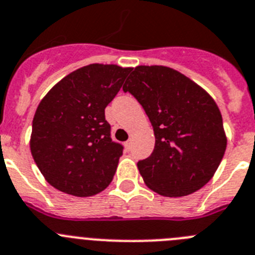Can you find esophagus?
Masks as SVG:
<instances>
[{
  "instance_id": "obj_1",
  "label": "esophagus",
  "mask_w": 255,
  "mask_h": 255,
  "mask_svg": "<svg viewBox=\"0 0 255 255\" xmlns=\"http://www.w3.org/2000/svg\"><path fill=\"white\" fill-rule=\"evenodd\" d=\"M125 148H126V150H130V149H131V140H128V141H126Z\"/></svg>"
}]
</instances>
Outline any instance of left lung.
I'll return each instance as SVG.
<instances>
[{
    "instance_id": "8db88e82",
    "label": "left lung",
    "mask_w": 255,
    "mask_h": 255,
    "mask_svg": "<svg viewBox=\"0 0 255 255\" xmlns=\"http://www.w3.org/2000/svg\"><path fill=\"white\" fill-rule=\"evenodd\" d=\"M123 91L134 96L153 126V153L137 162L146 186L169 197L204 187L226 149L223 118L209 93L162 65L132 69Z\"/></svg>"
}]
</instances>
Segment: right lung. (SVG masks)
I'll use <instances>...</instances> for the list:
<instances>
[{
    "label": "right lung",
    "mask_w": 255,
    "mask_h": 255,
    "mask_svg": "<svg viewBox=\"0 0 255 255\" xmlns=\"http://www.w3.org/2000/svg\"><path fill=\"white\" fill-rule=\"evenodd\" d=\"M130 68L91 64L72 72L41 100L32 120V158L51 186L88 197L111 183L124 146L111 137L105 109Z\"/></svg>",
    "instance_id": "1"
}]
</instances>
